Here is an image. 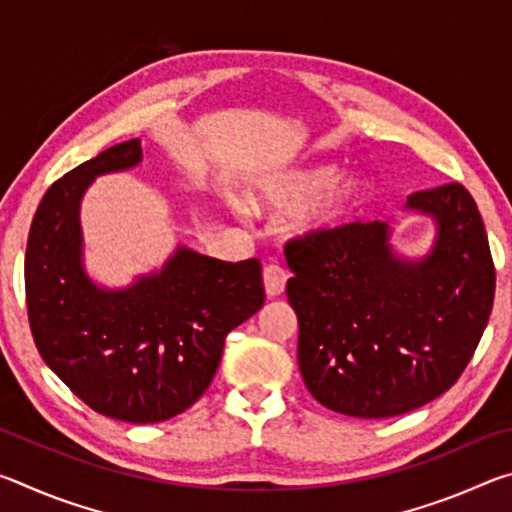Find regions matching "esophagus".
<instances>
[{"mask_svg":"<svg viewBox=\"0 0 512 512\" xmlns=\"http://www.w3.org/2000/svg\"><path fill=\"white\" fill-rule=\"evenodd\" d=\"M287 280H289V273L284 271L282 266L277 264H268L264 266V289H266V296L277 298L280 293L287 287Z\"/></svg>","mask_w":512,"mask_h":512,"instance_id":"esophagus-1","label":"esophagus"}]
</instances>
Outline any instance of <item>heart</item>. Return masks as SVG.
Masks as SVG:
<instances>
[{
    "label": "heart",
    "mask_w": 512,
    "mask_h": 512,
    "mask_svg": "<svg viewBox=\"0 0 512 512\" xmlns=\"http://www.w3.org/2000/svg\"><path fill=\"white\" fill-rule=\"evenodd\" d=\"M368 185L359 173H341L339 164H305L266 173L248 194L257 212L293 214L298 237H318L348 223L366 203Z\"/></svg>",
    "instance_id": "b5f03b06"
}]
</instances>
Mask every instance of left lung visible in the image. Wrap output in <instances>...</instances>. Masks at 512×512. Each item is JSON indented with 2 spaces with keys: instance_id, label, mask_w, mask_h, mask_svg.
<instances>
[{
  "instance_id": "8db88e82",
  "label": "left lung",
  "mask_w": 512,
  "mask_h": 512,
  "mask_svg": "<svg viewBox=\"0 0 512 512\" xmlns=\"http://www.w3.org/2000/svg\"><path fill=\"white\" fill-rule=\"evenodd\" d=\"M404 207L436 223L418 259L395 253L386 221L341 225L284 250L302 379L320 404L352 418H393L452 388L495 300L470 192L449 183L411 194Z\"/></svg>"
}]
</instances>
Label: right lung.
I'll use <instances>...</instances> for the list:
<instances>
[{"label": "right lung", "instance_id": "add662e5", "mask_svg": "<svg viewBox=\"0 0 512 512\" xmlns=\"http://www.w3.org/2000/svg\"><path fill=\"white\" fill-rule=\"evenodd\" d=\"M128 140L47 189L33 216L24 287L33 341L69 391L108 418L169 420L205 393L232 329L264 305L259 259H221L178 246L160 271L108 289L85 271L81 201L94 178L133 169Z\"/></svg>", "mask_w": 512, "mask_h": 512}]
</instances>
